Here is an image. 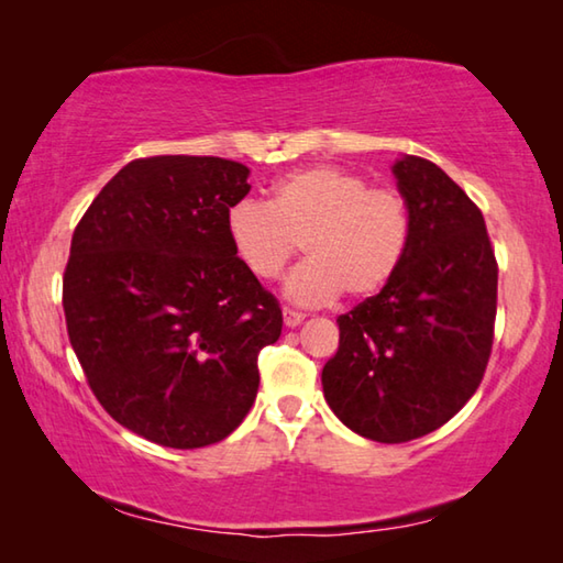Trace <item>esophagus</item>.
Wrapping results in <instances>:
<instances>
[{
    "label": "esophagus",
    "mask_w": 563,
    "mask_h": 563,
    "mask_svg": "<svg viewBox=\"0 0 563 563\" xmlns=\"http://www.w3.org/2000/svg\"><path fill=\"white\" fill-rule=\"evenodd\" d=\"M283 320H285V325H288V328H298L300 322L305 320V316L298 310H292V308H283Z\"/></svg>",
    "instance_id": "34e87169"
}]
</instances>
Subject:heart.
<instances>
[{
    "mask_svg": "<svg viewBox=\"0 0 563 563\" xmlns=\"http://www.w3.org/2000/svg\"><path fill=\"white\" fill-rule=\"evenodd\" d=\"M225 228L258 280L278 278L302 245L308 261L288 275L285 292L300 305H325L342 290L369 298L395 278L412 241V213L402 190L369 186L335 166H308L283 176L271 203H233Z\"/></svg>",
    "mask_w": 563,
    "mask_h": 563,
    "instance_id": "b5f03b06",
    "label": "heart"
}]
</instances>
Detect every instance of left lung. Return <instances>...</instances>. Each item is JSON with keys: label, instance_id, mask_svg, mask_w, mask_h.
<instances>
[{"label": "left lung", "instance_id": "1", "mask_svg": "<svg viewBox=\"0 0 563 563\" xmlns=\"http://www.w3.org/2000/svg\"><path fill=\"white\" fill-rule=\"evenodd\" d=\"M397 186L412 213L402 268L338 318L322 393L352 432L402 444L460 412L492 355L499 265L476 203L432 161L405 156Z\"/></svg>", "mask_w": 563, "mask_h": 563}]
</instances>
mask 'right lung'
Listing matches in <instances>:
<instances>
[{
    "label": "right lung",
    "instance_id": "right-lung-1",
    "mask_svg": "<svg viewBox=\"0 0 563 563\" xmlns=\"http://www.w3.org/2000/svg\"><path fill=\"white\" fill-rule=\"evenodd\" d=\"M247 174L218 156L136 158L74 228L69 342L101 407L161 446L225 440L258 395V352L280 338V302L225 228Z\"/></svg>",
    "mask_w": 563,
    "mask_h": 563
}]
</instances>
